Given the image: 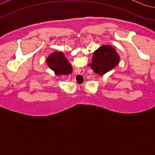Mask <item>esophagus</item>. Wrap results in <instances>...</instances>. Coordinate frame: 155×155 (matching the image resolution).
<instances>
[{
	"instance_id": "obj_1",
	"label": "esophagus",
	"mask_w": 155,
	"mask_h": 155,
	"mask_svg": "<svg viewBox=\"0 0 155 155\" xmlns=\"http://www.w3.org/2000/svg\"><path fill=\"white\" fill-rule=\"evenodd\" d=\"M84 72H83L82 71V70H80V72H79V74H83V73Z\"/></svg>"
}]
</instances>
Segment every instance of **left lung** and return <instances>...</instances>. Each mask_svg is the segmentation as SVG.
Masks as SVG:
<instances>
[{
  "label": "left lung",
  "instance_id": "1",
  "mask_svg": "<svg viewBox=\"0 0 155 155\" xmlns=\"http://www.w3.org/2000/svg\"><path fill=\"white\" fill-rule=\"evenodd\" d=\"M119 61L120 57L115 49L110 46L103 45L94 52L90 65L94 72L103 75L116 66Z\"/></svg>",
  "mask_w": 155,
  "mask_h": 155
}]
</instances>
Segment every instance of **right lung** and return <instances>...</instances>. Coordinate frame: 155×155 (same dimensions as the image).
Here are the masks:
<instances>
[{
	"label": "right lung",
	"mask_w": 155,
	"mask_h": 155,
	"mask_svg": "<svg viewBox=\"0 0 155 155\" xmlns=\"http://www.w3.org/2000/svg\"><path fill=\"white\" fill-rule=\"evenodd\" d=\"M49 68L57 75H65L72 73L71 65L61 52H54L46 59Z\"/></svg>",
	"instance_id": "right-lung-1"
}]
</instances>
